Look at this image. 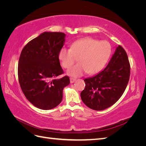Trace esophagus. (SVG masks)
<instances>
[{
	"instance_id": "obj_1",
	"label": "esophagus",
	"mask_w": 146,
	"mask_h": 146,
	"mask_svg": "<svg viewBox=\"0 0 146 146\" xmlns=\"http://www.w3.org/2000/svg\"><path fill=\"white\" fill-rule=\"evenodd\" d=\"M76 81V79L73 78H70V83H74Z\"/></svg>"
}]
</instances>
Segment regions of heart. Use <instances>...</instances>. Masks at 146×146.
I'll list each match as a JSON object with an SVG mask.
<instances>
[{"label": "heart", "instance_id": "obj_1", "mask_svg": "<svg viewBox=\"0 0 146 146\" xmlns=\"http://www.w3.org/2000/svg\"><path fill=\"white\" fill-rule=\"evenodd\" d=\"M111 48L107 41H99L86 38L74 42L70 48H62L58 58L64 68H69L78 58V64L67 70L69 76L78 77L85 73L93 74L99 72L107 63Z\"/></svg>", "mask_w": 146, "mask_h": 146}]
</instances>
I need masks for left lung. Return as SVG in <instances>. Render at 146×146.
Listing matches in <instances>:
<instances>
[{
  "label": "left lung",
  "instance_id": "left-lung-1",
  "mask_svg": "<svg viewBox=\"0 0 146 146\" xmlns=\"http://www.w3.org/2000/svg\"><path fill=\"white\" fill-rule=\"evenodd\" d=\"M130 74L127 53L118 46L107 67L96 76L84 80L85 88L80 94L83 103L97 111L111 107L123 94Z\"/></svg>",
  "mask_w": 146,
  "mask_h": 146
}]
</instances>
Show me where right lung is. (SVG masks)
Wrapping results in <instances>:
<instances>
[{
    "label": "right lung",
    "instance_id": "add662e5",
    "mask_svg": "<svg viewBox=\"0 0 146 146\" xmlns=\"http://www.w3.org/2000/svg\"><path fill=\"white\" fill-rule=\"evenodd\" d=\"M62 32H43L23 48L18 63V79L26 98L35 107L47 110L63 99V88L70 83L64 76L58 54L65 42Z\"/></svg>",
    "mask_w": 146,
    "mask_h": 146
}]
</instances>
